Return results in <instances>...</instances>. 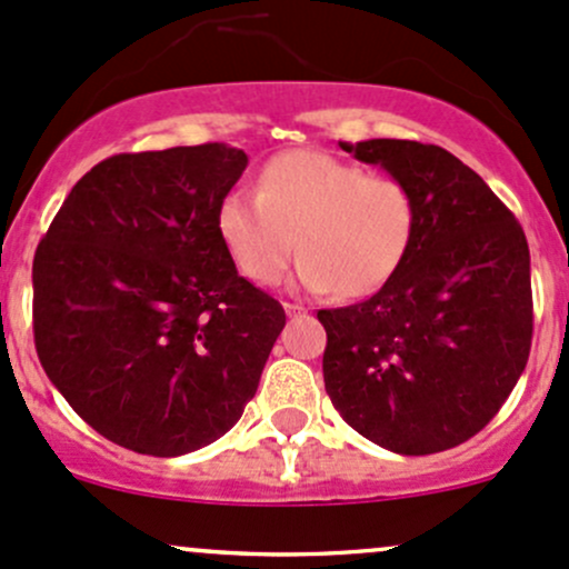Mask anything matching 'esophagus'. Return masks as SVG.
Wrapping results in <instances>:
<instances>
[{"label": "esophagus", "mask_w": 569, "mask_h": 569, "mask_svg": "<svg viewBox=\"0 0 569 569\" xmlns=\"http://www.w3.org/2000/svg\"><path fill=\"white\" fill-rule=\"evenodd\" d=\"M284 311H287V317H298V315H303V307H298V303H284Z\"/></svg>", "instance_id": "esophagus-1"}]
</instances>
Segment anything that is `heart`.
I'll return each instance as SVG.
<instances>
[{"mask_svg": "<svg viewBox=\"0 0 569 569\" xmlns=\"http://www.w3.org/2000/svg\"><path fill=\"white\" fill-rule=\"evenodd\" d=\"M217 224L238 271L254 284L279 282L298 238V287L360 298L380 290L405 262L418 203L399 179L296 149L266 162L258 194L230 192Z\"/></svg>", "mask_w": 569, "mask_h": 569, "instance_id": "b5f03b06", "label": "heart"}]
</instances>
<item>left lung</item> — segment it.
<instances>
[{"label": "left lung", "mask_w": 569, "mask_h": 569, "mask_svg": "<svg viewBox=\"0 0 569 569\" xmlns=\"http://www.w3.org/2000/svg\"><path fill=\"white\" fill-rule=\"evenodd\" d=\"M409 187L418 230L369 301L317 311L326 390L341 418L401 456L475 437L516 388L531 347L529 247L486 181L418 140L341 143Z\"/></svg>", "instance_id": "8db88e82"}]
</instances>
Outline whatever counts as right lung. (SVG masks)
I'll list each match as a JSON object with an SVG mask.
<instances>
[{
    "instance_id": "obj_1",
    "label": "right lung",
    "mask_w": 569,
    "mask_h": 569,
    "mask_svg": "<svg viewBox=\"0 0 569 569\" xmlns=\"http://www.w3.org/2000/svg\"><path fill=\"white\" fill-rule=\"evenodd\" d=\"M247 162L228 143L102 160L34 252L42 369L121 448H206L258 390L284 309L236 271L217 224Z\"/></svg>"
}]
</instances>
